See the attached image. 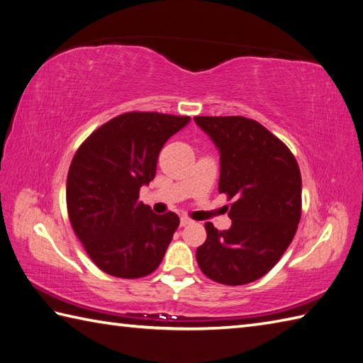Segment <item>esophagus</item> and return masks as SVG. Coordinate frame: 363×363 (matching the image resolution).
<instances>
[{"instance_id": "1", "label": "esophagus", "mask_w": 363, "mask_h": 363, "mask_svg": "<svg viewBox=\"0 0 363 363\" xmlns=\"http://www.w3.org/2000/svg\"><path fill=\"white\" fill-rule=\"evenodd\" d=\"M190 223H191V220L189 217H181V226H187V225H190Z\"/></svg>"}]
</instances>
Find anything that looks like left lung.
I'll return each mask as SVG.
<instances>
[{
	"label": "left lung",
	"instance_id": "8db88e82",
	"mask_svg": "<svg viewBox=\"0 0 363 363\" xmlns=\"http://www.w3.org/2000/svg\"><path fill=\"white\" fill-rule=\"evenodd\" d=\"M220 152L218 191L234 198L233 225L206 223L196 260L209 279L243 285L282 257L301 218V173L291 151L260 123L245 117H195Z\"/></svg>",
	"mask_w": 363,
	"mask_h": 363
}]
</instances>
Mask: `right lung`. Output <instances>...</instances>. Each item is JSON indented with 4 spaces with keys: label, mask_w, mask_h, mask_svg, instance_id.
<instances>
[{
    "label": "right lung",
    "mask_w": 363,
    "mask_h": 363,
    "mask_svg": "<svg viewBox=\"0 0 363 363\" xmlns=\"http://www.w3.org/2000/svg\"><path fill=\"white\" fill-rule=\"evenodd\" d=\"M190 117L128 112L98 128L72 160L67 209L76 237L104 273L135 279L152 273L179 226L138 201L156 176L162 146Z\"/></svg>",
    "instance_id": "obj_1"
}]
</instances>
